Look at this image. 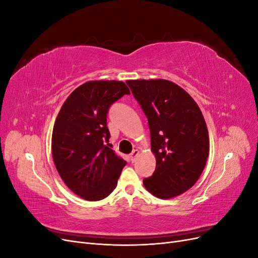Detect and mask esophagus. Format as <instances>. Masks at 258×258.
<instances>
[{
	"instance_id": "34e87169",
	"label": "esophagus",
	"mask_w": 258,
	"mask_h": 258,
	"mask_svg": "<svg viewBox=\"0 0 258 258\" xmlns=\"http://www.w3.org/2000/svg\"><path fill=\"white\" fill-rule=\"evenodd\" d=\"M139 154H140V152L138 151V150H135L134 152H132L131 154H130V159H131V161L134 162L136 159H137V157L139 156Z\"/></svg>"
}]
</instances>
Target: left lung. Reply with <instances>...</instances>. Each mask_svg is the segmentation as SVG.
Masks as SVG:
<instances>
[{"mask_svg": "<svg viewBox=\"0 0 258 258\" xmlns=\"http://www.w3.org/2000/svg\"><path fill=\"white\" fill-rule=\"evenodd\" d=\"M147 117L156 158L152 176L143 179L154 196L170 199L198 181L209 156L207 123L198 104L178 85L166 80L127 81Z\"/></svg>", "mask_w": 258, "mask_h": 258, "instance_id": "obj_1", "label": "left lung"}]
</instances>
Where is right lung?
<instances>
[{"mask_svg": "<svg viewBox=\"0 0 258 258\" xmlns=\"http://www.w3.org/2000/svg\"><path fill=\"white\" fill-rule=\"evenodd\" d=\"M124 95L130 91L122 82H87L68 97L54 121V166L66 185L83 199L106 198L126 166L108 147L111 135L106 127L108 108Z\"/></svg>", "mask_w": 258, "mask_h": 258, "instance_id": "1", "label": "right lung"}]
</instances>
